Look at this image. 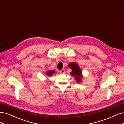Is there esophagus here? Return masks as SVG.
<instances>
[{"mask_svg":"<svg viewBox=\"0 0 124 124\" xmlns=\"http://www.w3.org/2000/svg\"><path fill=\"white\" fill-rule=\"evenodd\" d=\"M60 72L61 74H64V73L65 72V70H64V69L61 70L60 71Z\"/></svg>","mask_w":124,"mask_h":124,"instance_id":"1","label":"esophagus"}]
</instances>
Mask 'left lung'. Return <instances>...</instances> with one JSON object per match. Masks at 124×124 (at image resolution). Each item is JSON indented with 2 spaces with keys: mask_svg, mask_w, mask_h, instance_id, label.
I'll return each instance as SVG.
<instances>
[{
  "mask_svg": "<svg viewBox=\"0 0 124 124\" xmlns=\"http://www.w3.org/2000/svg\"><path fill=\"white\" fill-rule=\"evenodd\" d=\"M68 67L72 70L70 75L75 78V79L77 82L78 83L81 82L82 78V71L78 64L75 62L70 63L68 64Z\"/></svg>",
  "mask_w": 124,
  "mask_h": 124,
  "instance_id": "1",
  "label": "left lung"
}]
</instances>
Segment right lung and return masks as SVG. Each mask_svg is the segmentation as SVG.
<instances>
[{
  "label": "right lung",
  "instance_id": "1",
  "mask_svg": "<svg viewBox=\"0 0 124 124\" xmlns=\"http://www.w3.org/2000/svg\"><path fill=\"white\" fill-rule=\"evenodd\" d=\"M54 73V70H49L46 72V75L48 76H51Z\"/></svg>",
  "mask_w": 124,
  "mask_h": 124
}]
</instances>
